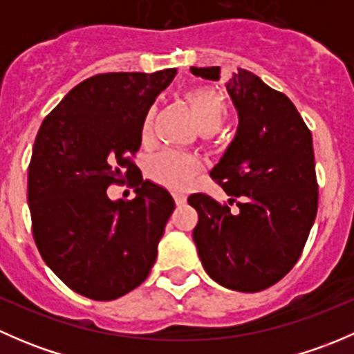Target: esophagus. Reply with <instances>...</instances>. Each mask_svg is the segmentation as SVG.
I'll return each mask as SVG.
<instances>
[{
    "label": "esophagus",
    "instance_id": "34e87169",
    "mask_svg": "<svg viewBox=\"0 0 354 354\" xmlns=\"http://www.w3.org/2000/svg\"><path fill=\"white\" fill-rule=\"evenodd\" d=\"M173 197H174V202H176L178 205H183V203L187 202V195H185V194H180V192H174Z\"/></svg>",
    "mask_w": 354,
    "mask_h": 354
}]
</instances>
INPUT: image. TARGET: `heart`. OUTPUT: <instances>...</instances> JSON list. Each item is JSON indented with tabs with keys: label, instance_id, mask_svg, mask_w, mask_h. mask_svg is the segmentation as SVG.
Segmentation results:
<instances>
[{
	"label": "heart",
	"instance_id": "1",
	"mask_svg": "<svg viewBox=\"0 0 354 354\" xmlns=\"http://www.w3.org/2000/svg\"><path fill=\"white\" fill-rule=\"evenodd\" d=\"M185 99L190 104L192 113L203 133H212L223 127L230 108H227L226 95L221 88L212 87V85H198L185 92ZM154 114L156 109L149 108L142 120L140 140L144 144H147L152 137ZM200 167H202V162L198 157L176 151V149H164L149 157L145 164V173L157 185H162L171 190H183L190 185Z\"/></svg>",
	"mask_w": 354,
	"mask_h": 354
}]
</instances>
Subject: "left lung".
<instances>
[{
    "instance_id": "1",
    "label": "left lung",
    "mask_w": 354,
    "mask_h": 354,
    "mask_svg": "<svg viewBox=\"0 0 354 354\" xmlns=\"http://www.w3.org/2000/svg\"><path fill=\"white\" fill-rule=\"evenodd\" d=\"M219 80L221 68L192 66ZM240 116L236 137L210 176L230 195L221 203L194 194V241L205 272L221 286L257 292L283 279L301 257L319 207L312 131L288 95L238 68L226 84ZM236 203L233 213L230 205Z\"/></svg>"
}]
</instances>
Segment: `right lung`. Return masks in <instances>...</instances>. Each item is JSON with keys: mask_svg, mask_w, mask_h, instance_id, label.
<instances>
[{"mask_svg": "<svg viewBox=\"0 0 354 354\" xmlns=\"http://www.w3.org/2000/svg\"><path fill=\"white\" fill-rule=\"evenodd\" d=\"M176 68L99 73L71 88L42 121L28 164L32 236L49 269L78 295L109 301L147 279L169 192L138 174L140 124ZM132 180L135 199L106 189Z\"/></svg>", "mask_w": 354, "mask_h": 354, "instance_id": "1", "label": "right lung"}]
</instances>
